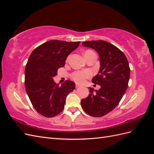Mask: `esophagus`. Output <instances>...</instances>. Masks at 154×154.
<instances>
[{
	"mask_svg": "<svg viewBox=\"0 0 154 154\" xmlns=\"http://www.w3.org/2000/svg\"><path fill=\"white\" fill-rule=\"evenodd\" d=\"M75 87H76V88H78V87H81V86H80V85H79V84H78V83H76Z\"/></svg>",
	"mask_w": 154,
	"mask_h": 154,
	"instance_id": "34e87169",
	"label": "esophagus"
}]
</instances>
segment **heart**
Wrapping results in <instances>:
<instances>
[{"mask_svg": "<svg viewBox=\"0 0 154 154\" xmlns=\"http://www.w3.org/2000/svg\"><path fill=\"white\" fill-rule=\"evenodd\" d=\"M92 52L93 51L91 50H87L85 52L84 55ZM91 71H88V70H84V71H77L73 72L71 74V77L74 81H75L77 83H83L85 82V79L91 77Z\"/></svg>", "mask_w": 154, "mask_h": 154, "instance_id": "obj_1", "label": "heart"}]
</instances>
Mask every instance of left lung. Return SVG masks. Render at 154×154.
<instances>
[{
  "mask_svg": "<svg viewBox=\"0 0 154 154\" xmlns=\"http://www.w3.org/2000/svg\"><path fill=\"white\" fill-rule=\"evenodd\" d=\"M82 45L94 49L99 54L100 69L92 82L101 88L94 91L89 87L90 94L82 100L81 105L88 115L102 117L119 104L127 90L130 78L129 63L122 51L106 41H87Z\"/></svg>",
  "mask_w": 154,
  "mask_h": 154,
  "instance_id": "obj_1",
  "label": "left lung"
}]
</instances>
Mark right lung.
Masks as SVG:
<instances>
[{"label":"right lung","mask_w":154,"mask_h":154,"mask_svg":"<svg viewBox=\"0 0 154 154\" xmlns=\"http://www.w3.org/2000/svg\"><path fill=\"white\" fill-rule=\"evenodd\" d=\"M80 42L51 40L35 48L25 69V87L35 110L46 118H52L64 109L66 97L75 88V83L66 80L60 86L53 78L65 66L67 56Z\"/></svg>","instance_id":"obj_1"}]
</instances>
